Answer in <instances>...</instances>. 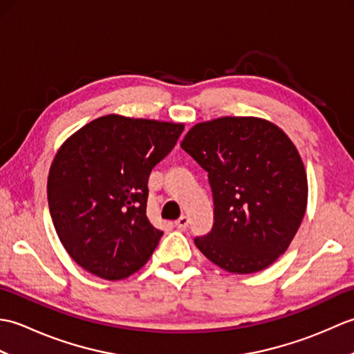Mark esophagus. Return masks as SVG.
Listing matches in <instances>:
<instances>
[{"label": "esophagus", "instance_id": "obj_1", "mask_svg": "<svg viewBox=\"0 0 354 354\" xmlns=\"http://www.w3.org/2000/svg\"><path fill=\"white\" fill-rule=\"evenodd\" d=\"M189 223H190L189 217H187L185 214H183L181 217H179L178 221H175V227H176L178 230H185L187 227H189Z\"/></svg>", "mask_w": 354, "mask_h": 354}]
</instances>
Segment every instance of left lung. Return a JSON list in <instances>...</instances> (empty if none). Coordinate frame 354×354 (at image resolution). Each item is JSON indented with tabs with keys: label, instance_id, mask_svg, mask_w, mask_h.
I'll list each match as a JSON object with an SVG mask.
<instances>
[{
	"label": "left lung",
	"instance_id": "obj_1",
	"mask_svg": "<svg viewBox=\"0 0 354 354\" xmlns=\"http://www.w3.org/2000/svg\"><path fill=\"white\" fill-rule=\"evenodd\" d=\"M181 147L208 173L214 223L199 251L232 274L268 268L288 250L307 205V176L280 127L255 117L198 123Z\"/></svg>",
	"mask_w": 354,
	"mask_h": 354
}]
</instances>
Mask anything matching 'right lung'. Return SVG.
Instances as JSON below:
<instances>
[{
	"instance_id": "obj_1",
	"label": "right lung",
	"mask_w": 354,
	"mask_h": 354,
	"mask_svg": "<svg viewBox=\"0 0 354 354\" xmlns=\"http://www.w3.org/2000/svg\"><path fill=\"white\" fill-rule=\"evenodd\" d=\"M183 131L178 123L111 114L57 150L47 183L50 214L79 266L114 281L146 265L162 236L146 216L149 176Z\"/></svg>"
}]
</instances>
